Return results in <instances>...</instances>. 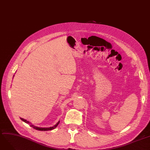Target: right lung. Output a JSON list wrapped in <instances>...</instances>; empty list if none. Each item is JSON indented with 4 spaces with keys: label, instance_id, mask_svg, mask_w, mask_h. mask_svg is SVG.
Here are the masks:
<instances>
[{
    "label": "right lung",
    "instance_id": "right-lung-1",
    "mask_svg": "<svg viewBox=\"0 0 150 150\" xmlns=\"http://www.w3.org/2000/svg\"><path fill=\"white\" fill-rule=\"evenodd\" d=\"M21 119L22 120L23 122H24L25 123H27V124H29L30 125V126H31V127H32L33 128H34V129H37V130H39V131H50V130H52V129H55V128L58 126V125H59V122H58L57 123L55 126H54L53 127H36V126H33V125H30V123L28 122H27V121L26 120H24V119H23V118H21Z\"/></svg>",
    "mask_w": 150,
    "mask_h": 150
}]
</instances>
